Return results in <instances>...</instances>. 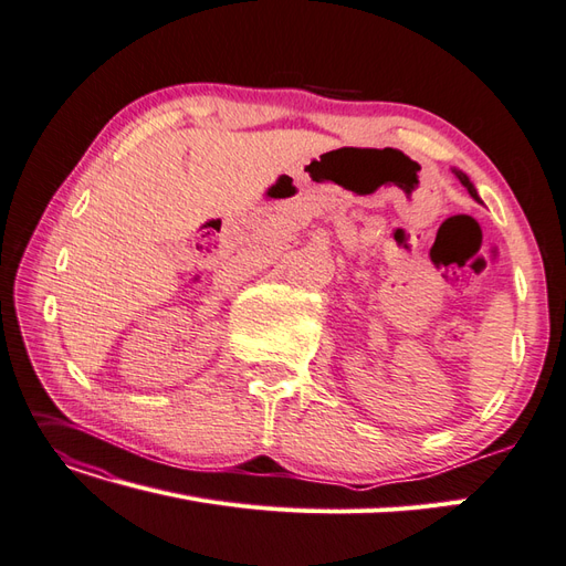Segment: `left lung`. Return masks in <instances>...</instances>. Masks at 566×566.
<instances>
[{
  "instance_id": "obj_1",
  "label": "left lung",
  "mask_w": 566,
  "mask_h": 566,
  "mask_svg": "<svg viewBox=\"0 0 566 566\" xmlns=\"http://www.w3.org/2000/svg\"><path fill=\"white\" fill-rule=\"evenodd\" d=\"M454 174H457V179L463 184V186H467V191L478 200V202H481V198H478V191H475V186L469 181V177H467V174H463V171H459V169H454Z\"/></svg>"
}]
</instances>
